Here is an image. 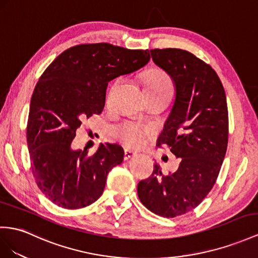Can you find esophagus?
<instances>
[{
  "label": "esophagus",
  "mask_w": 258,
  "mask_h": 258,
  "mask_svg": "<svg viewBox=\"0 0 258 258\" xmlns=\"http://www.w3.org/2000/svg\"><path fill=\"white\" fill-rule=\"evenodd\" d=\"M136 156V153L133 150H131L128 148H124V159L125 160H128L130 158L132 157H135Z\"/></svg>",
  "instance_id": "34e87169"
}]
</instances>
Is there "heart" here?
<instances>
[{
  "label": "heart",
  "mask_w": 258,
  "mask_h": 258,
  "mask_svg": "<svg viewBox=\"0 0 258 258\" xmlns=\"http://www.w3.org/2000/svg\"><path fill=\"white\" fill-rule=\"evenodd\" d=\"M146 92H172L173 84L170 77L161 71L151 72L145 82ZM150 128L140 122L124 121L113 127V134L130 147H140L146 141Z\"/></svg>",
  "instance_id": "1"
}]
</instances>
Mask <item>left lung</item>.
Here are the masks:
<instances>
[{"label":"left lung","instance_id":"obj_1","mask_svg":"<svg viewBox=\"0 0 258 258\" xmlns=\"http://www.w3.org/2000/svg\"><path fill=\"white\" fill-rule=\"evenodd\" d=\"M150 54L175 88L158 146H168L181 162L169 175L155 164L137 194L151 213L173 218L197 207L215 185L228 146L227 98L217 73L190 52L155 49Z\"/></svg>","mask_w":258,"mask_h":258}]
</instances>
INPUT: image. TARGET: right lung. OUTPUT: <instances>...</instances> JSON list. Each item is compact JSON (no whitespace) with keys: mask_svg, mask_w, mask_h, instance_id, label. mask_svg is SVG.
Returning a JSON list of instances; mask_svg holds the SVG:
<instances>
[{"mask_svg":"<svg viewBox=\"0 0 258 258\" xmlns=\"http://www.w3.org/2000/svg\"><path fill=\"white\" fill-rule=\"evenodd\" d=\"M148 50L109 43L81 44L62 52L37 83L27 124L32 174L42 194L57 206L78 209L103 193L110 170L122 163L117 144H100L94 155L73 149L82 122L100 114L108 83L144 68Z\"/></svg>","mask_w":258,"mask_h":258,"instance_id":"add662e5","label":"right lung"}]
</instances>
